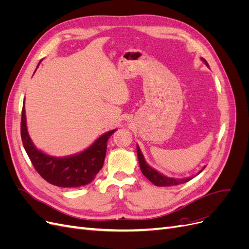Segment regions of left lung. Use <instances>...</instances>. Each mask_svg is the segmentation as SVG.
Here are the masks:
<instances>
[{
  "label": "left lung",
  "mask_w": 249,
  "mask_h": 249,
  "mask_svg": "<svg viewBox=\"0 0 249 249\" xmlns=\"http://www.w3.org/2000/svg\"><path fill=\"white\" fill-rule=\"evenodd\" d=\"M202 61L205 62L208 66L209 64L207 63V61L205 59H202ZM137 155H138V161H139V165H140V169L142 171L143 175H144L150 182H152L154 185L159 186V187H169V186H176V185H179V184H184L188 180H190L193 178H168L165 177L163 175H161L160 172H158L157 170L153 169L150 166L146 164L144 157H143L141 150L139 148V146L137 145ZM205 167H203L198 173H200Z\"/></svg>",
  "instance_id": "8db88e82"
}]
</instances>
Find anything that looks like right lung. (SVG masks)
Returning a JSON list of instances; mask_svg holds the SVG:
<instances>
[{
  "instance_id": "1",
  "label": "right lung",
  "mask_w": 249,
  "mask_h": 249,
  "mask_svg": "<svg viewBox=\"0 0 249 249\" xmlns=\"http://www.w3.org/2000/svg\"><path fill=\"white\" fill-rule=\"evenodd\" d=\"M115 131L104 134L84 152L71 157L56 158L43 154L33 145L27 131L25 103L21 111L20 136L26 153L40 177L58 187H81L92 182L104 165L107 141Z\"/></svg>"
}]
</instances>
